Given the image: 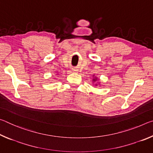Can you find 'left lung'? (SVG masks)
Here are the masks:
<instances>
[{"label":"left lung","instance_id":"8db88e82","mask_svg":"<svg viewBox=\"0 0 153 153\" xmlns=\"http://www.w3.org/2000/svg\"><path fill=\"white\" fill-rule=\"evenodd\" d=\"M94 80H96V79H94Z\"/></svg>","mask_w":153,"mask_h":153}]
</instances>
